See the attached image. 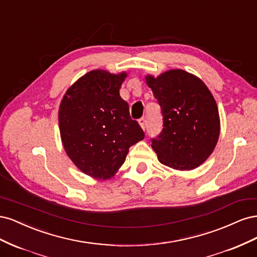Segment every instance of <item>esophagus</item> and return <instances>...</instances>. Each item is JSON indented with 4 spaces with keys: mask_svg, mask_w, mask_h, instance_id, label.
<instances>
[{
    "mask_svg": "<svg viewBox=\"0 0 257 257\" xmlns=\"http://www.w3.org/2000/svg\"><path fill=\"white\" fill-rule=\"evenodd\" d=\"M138 123H139V125L142 126V128H143V130H145V128H146V119H145V118H141V119H139Z\"/></svg>",
    "mask_w": 257,
    "mask_h": 257,
    "instance_id": "34e87169",
    "label": "esophagus"
}]
</instances>
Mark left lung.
Instances as JSON below:
<instances>
[{
    "label": "left lung",
    "instance_id": "obj_1",
    "mask_svg": "<svg viewBox=\"0 0 257 257\" xmlns=\"http://www.w3.org/2000/svg\"><path fill=\"white\" fill-rule=\"evenodd\" d=\"M158 99L163 131L152 139L159 161L177 170L197 168L210 157L220 136V115L211 92L198 77L170 69L146 76Z\"/></svg>",
    "mask_w": 257,
    "mask_h": 257
}]
</instances>
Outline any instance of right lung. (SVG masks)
<instances>
[{
    "label": "right lung",
    "mask_w": 257,
    "mask_h": 257,
    "mask_svg": "<svg viewBox=\"0 0 257 257\" xmlns=\"http://www.w3.org/2000/svg\"><path fill=\"white\" fill-rule=\"evenodd\" d=\"M126 76L94 69L74 82L61 100L59 127L64 150L77 168L94 179L113 177L130 147L145 138L120 96Z\"/></svg>",
    "instance_id": "1"
}]
</instances>
